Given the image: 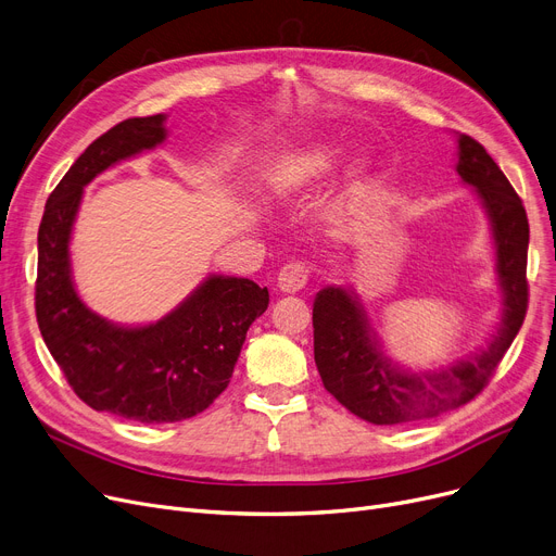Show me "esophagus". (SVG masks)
<instances>
[{
  "label": "esophagus",
  "mask_w": 556,
  "mask_h": 556,
  "mask_svg": "<svg viewBox=\"0 0 556 556\" xmlns=\"http://www.w3.org/2000/svg\"><path fill=\"white\" fill-rule=\"evenodd\" d=\"M308 268L304 263H288L279 270L277 286L283 293H300L302 288L308 283Z\"/></svg>",
  "instance_id": "34e87169"
}]
</instances>
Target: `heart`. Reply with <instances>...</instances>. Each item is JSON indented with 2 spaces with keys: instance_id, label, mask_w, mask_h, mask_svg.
Here are the masks:
<instances>
[{
  "instance_id": "heart-1",
  "label": "heart",
  "mask_w": 556,
  "mask_h": 556,
  "mask_svg": "<svg viewBox=\"0 0 556 556\" xmlns=\"http://www.w3.org/2000/svg\"><path fill=\"white\" fill-rule=\"evenodd\" d=\"M338 161V152L331 144L318 142L311 148L288 156L273 175V190L279 198H293L304 188L313 186L327 177ZM364 173V167H358V175Z\"/></svg>"
}]
</instances>
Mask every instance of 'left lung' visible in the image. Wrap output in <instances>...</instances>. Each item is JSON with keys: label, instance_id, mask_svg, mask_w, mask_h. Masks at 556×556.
I'll return each instance as SVG.
<instances>
[{"label": "left lung", "instance_id": "1", "mask_svg": "<svg viewBox=\"0 0 556 556\" xmlns=\"http://www.w3.org/2000/svg\"><path fill=\"white\" fill-rule=\"evenodd\" d=\"M456 173L484 204L497 250L504 304L486 350L443 370L408 372L383 356L354 293L327 286L313 302V354L325 389L348 412L372 425L416 422L475 400L525 320L529 223L522 200L489 152L466 134H458Z\"/></svg>", "mask_w": 556, "mask_h": 556}]
</instances>
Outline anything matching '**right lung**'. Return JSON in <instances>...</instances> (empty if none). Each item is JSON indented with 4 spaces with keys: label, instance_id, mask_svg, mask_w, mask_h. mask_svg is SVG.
<instances>
[{
    "label": "right lung",
    "instance_id": "obj_1",
    "mask_svg": "<svg viewBox=\"0 0 556 556\" xmlns=\"http://www.w3.org/2000/svg\"><path fill=\"white\" fill-rule=\"evenodd\" d=\"M163 140V113L129 117L92 140L52 190L38 229L36 318L47 350L81 402L144 425L179 422L213 404L270 302L268 288L250 279L211 275L159 323L119 327L77 295L70 233L84 186Z\"/></svg>",
    "mask_w": 556,
    "mask_h": 556
}]
</instances>
